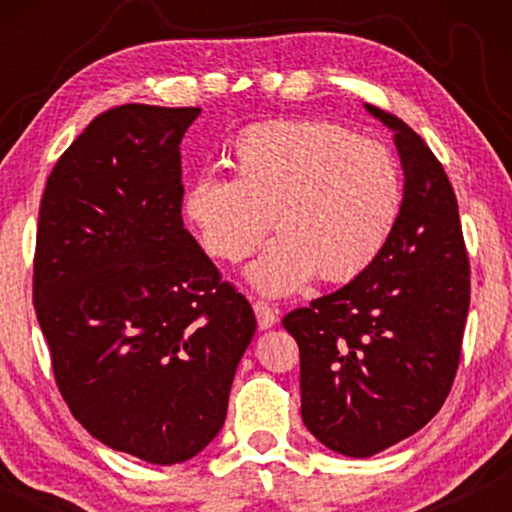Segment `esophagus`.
<instances>
[{"label":"esophagus","instance_id":"obj_1","mask_svg":"<svg viewBox=\"0 0 512 512\" xmlns=\"http://www.w3.org/2000/svg\"><path fill=\"white\" fill-rule=\"evenodd\" d=\"M254 312H256L258 326H261L263 331H265V328H272L277 324V310H275V307H270L268 303H263V300H256Z\"/></svg>","mask_w":512,"mask_h":512}]
</instances>
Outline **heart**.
Returning <instances> with one entry per match:
<instances>
[{
  "mask_svg": "<svg viewBox=\"0 0 512 512\" xmlns=\"http://www.w3.org/2000/svg\"><path fill=\"white\" fill-rule=\"evenodd\" d=\"M235 179L205 174L184 212L209 256L247 258L272 228L279 235L249 265L261 293L286 296L317 275L340 284L368 270L401 214V172L387 146L324 121L249 125L233 144Z\"/></svg>",
  "mask_w": 512,
  "mask_h": 512,
  "instance_id": "b5f03b06",
  "label": "heart"
}]
</instances>
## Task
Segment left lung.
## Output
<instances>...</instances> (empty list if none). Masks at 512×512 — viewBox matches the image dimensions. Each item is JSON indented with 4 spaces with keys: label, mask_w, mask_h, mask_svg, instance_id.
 <instances>
[{
    "label": "left lung",
    "mask_w": 512,
    "mask_h": 512,
    "mask_svg": "<svg viewBox=\"0 0 512 512\" xmlns=\"http://www.w3.org/2000/svg\"><path fill=\"white\" fill-rule=\"evenodd\" d=\"M394 132L403 200L387 247L342 289L284 317L300 349V412L328 450L366 459L443 408L457 375L471 275L443 165L401 118Z\"/></svg>",
    "instance_id": "8db88e82"
}]
</instances>
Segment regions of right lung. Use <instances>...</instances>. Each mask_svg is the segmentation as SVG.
I'll return each instance as SVG.
<instances>
[{"instance_id":"right-lung-1","label":"right lung","mask_w":512,"mask_h":512,"mask_svg":"<svg viewBox=\"0 0 512 512\" xmlns=\"http://www.w3.org/2000/svg\"><path fill=\"white\" fill-rule=\"evenodd\" d=\"M198 107L123 104L55 163L39 209L34 310L83 429L158 466L193 459L226 422L256 333L249 300L181 219V151Z\"/></svg>"}]
</instances>
